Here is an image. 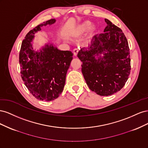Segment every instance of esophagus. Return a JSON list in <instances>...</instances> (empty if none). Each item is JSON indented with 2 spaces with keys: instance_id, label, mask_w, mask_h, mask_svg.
Wrapping results in <instances>:
<instances>
[{
  "instance_id": "34e87169",
  "label": "esophagus",
  "mask_w": 148,
  "mask_h": 148,
  "mask_svg": "<svg viewBox=\"0 0 148 148\" xmlns=\"http://www.w3.org/2000/svg\"><path fill=\"white\" fill-rule=\"evenodd\" d=\"M78 49H73V55H74V56L77 57V55H78Z\"/></svg>"
}]
</instances>
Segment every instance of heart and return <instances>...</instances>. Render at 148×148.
<instances>
[{
    "label": "heart",
    "instance_id": "b5f03b06",
    "mask_svg": "<svg viewBox=\"0 0 148 148\" xmlns=\"http://www.w3.org/2000/svg\"><path fill=\"white\" fill-rule=\"evenodd\" d=\"M91 26L92 25L90 21H84L83 23L79 24L77 26H76V27L71 31V33L76 36L82 35L90 29L91 28Z\"/></svg>",
    "mask_w": 148,
    "mask_h": 148
}]
</instances>
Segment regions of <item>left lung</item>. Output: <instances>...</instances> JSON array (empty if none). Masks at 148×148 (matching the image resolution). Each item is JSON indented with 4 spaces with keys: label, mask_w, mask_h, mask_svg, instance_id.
Returning a JSON list of instances; mask_svg holds the SVG:
<instances>
[{
    "label": "left lung",
    "mask_w": 148,
    "mask_h": 148,
    "mask_svg": "<svg viewBox=\"0 0 148 148\" xmlns=\"http://www.w3.org/2000/svg\"><path fill=\"white\" fill-rule=\"evenodd\" d=\"M104 33L93 36L91 45L82 48L78 57L89 88L100 96L119 91L130 74V56L127 39L122 29L105 19ZM103 55L101 56V54Z\"/></svg>",
    "instance_id": "1"
}]
</instances>
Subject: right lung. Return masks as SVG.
Returning a JSON list of instances; mask_svg holds the SVG:
<instances>
[{
    "label": "right lung",
    "mask_w": 148,
    "mask_h": 148,
    "mask_svg": "<svg viewBox=\"0 0 148 148\" xmlns=\"http://www.w3.org/2000/svg\"><path fill=\"white\" fill-rule=\"evenodd\" d=\"M51 19L31 30L21 43L19 54L22 79L30 93L37 99L51 101L59 96L64 90L67 70L73 53L60 51L52 44H46L39 51L33 49L34 34L41 27L56 22Z\"/></svg>",
    "instance_id": "obj_1"
}]
</instances>
